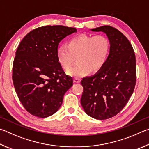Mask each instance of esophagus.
<instances>
[{
    "instance_id": "34e87169",
    "label": "esophagus",
    "mask_w": 149,
    "mask_h": 149,
    "mask_svg": "<svg viewBox=\"0 0 149 149\" xmlns=\"http://www.w3.org/2000/svg\"><path fill=\"white\" fill-rule=\"evenodd\" d=\"M74 82H76V83H80V79H79V78H74Z\"/></svg>"
}]
</instances>
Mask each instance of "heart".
Wrapping results in <instances>:
<instances>
[{"label": "heart", "mask_w": 149, "mask_h": 149, "mask_svg": "<svg viewBox=\"0 0 149 149\" xmlns=\"http://www.w3.org/2000/svg\"><path fill=\"white\" fill-rule=\"evenodd\" d=\"M110 52V42L104 35H81L70 39L67 45L57 49L58 61L65 70H69L77 58V64L67 72L80 77L89 72L96 73L102 69Z\"/></svg>", "instance_id": "1"}]
</instances>
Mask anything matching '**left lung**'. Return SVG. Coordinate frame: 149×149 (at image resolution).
<instances>
[{
    "label": "left lung",
    "mask_w": 149,
    "mask_h": 149,
    "mask_svg": "<svg viewBox=\"0 0 149 149\" xmlns=\"http://www.w3.org/2000/svg\"><path fill=\"white\" fill-rule=\"evenodd\" d=\"M106 34L110 52L105 65L94 75L83 78L81 105L97 120L116 116L126 105L136 82V61L131 43L116 28L104 25L90 29Z\"/></svg>",
    "instance_id": "1"
}]
</instances>
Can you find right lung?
I'll return each instance as SVG.
<instances>
[{
    "label": "right lung",
    "instance_id": "1",
    "mask_svg": "<svg viewBox=\"0 0 149 149\" xmlns=\"http://www.w3.org/2000/svg\"><path fill=\"white\" fill-rule=\"evenodd\" d=\"M76 28L47 25L31 31L21 41L13 63L12 80L18 98L29 113L46 118L59 110L73 79L57 57L59 44Z\"/></svg>",
    "mask_w": 149,
    "mask_h": 149
}]
</instances>
